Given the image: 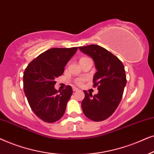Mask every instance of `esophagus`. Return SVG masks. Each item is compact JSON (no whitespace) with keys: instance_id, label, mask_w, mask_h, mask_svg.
<instances>
[{"instance_id":"34e87169","label":"esophagus","mask_w":154,"mask_h":154,"mask_svg":"<svg viewBox=\"0 0 154 154\" xmlns=\"http://www.w3.org/2000/svg\"><path fill=\"white\" fill-rule=\"evenodd\" d=\"M72 90H73V91H78L79 89H77V88H76V87H73Z\"/></svg>"}]
</instances>
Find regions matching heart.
<instances>
[{"instance_id": "obj_1", "label": "heart", "mask_w": 154, "mask_h": 154, "mask_svg": "<svg viewBox=\"0 0 154 154\" xmlns=\"http://www.w3.org/2000/svg\"><path fill=\"white\" fill-rule=\"evenodd\" d=\"M86 59H89V58H82L80 59V61L84 60H86ZM84 81H85V79H83V78H77V79H75V83L77 85H82L83 84Z\"/></svg>"}]
</instances>
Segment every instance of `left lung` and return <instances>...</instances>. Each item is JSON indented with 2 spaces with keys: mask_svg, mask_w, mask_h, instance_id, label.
Listing matches in <instances>:
<instances>
[{
  "mask_svg": "<svg viewBox=\"0 0 154 154\" xmlns=\"http://www.w3.org/2000/svg\"><path fill=\"white\" fill-rule=\"evenodd\" d=\"M82 52L91 57L97 72L93 78L97 94L84 91L85 97L82 102L84 114L95 122L103 121L111 116L121 101L127 83L122 63L103 47L98 45L80 46Z\"/></svg>",
  "mask_w": 154,
  "mask_h": 154,
  "instance_id": "left-lung-1",
  "label": "left lung"
}]
</instances>
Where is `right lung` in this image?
<instances>
[{
    "label": "right lung",
    "mask_w": 154,
    "mask_h": 154,
    "mask_svg": "<svg viewBox=\"0 0 154 154\" xmlns=\"http://www.w3.org/2000/svg\"><path fill=\"white\" fill-rule=\"evenodd\" d=\"M78 47L48 49L26 67L23 75L24 91L33 112L44 122L52 123L62 118L72 94L71 86L58 91L55 79L62 75L65 66Z\"/></svg>",
    "instance_id": "obj_1"
}]
</instances>
